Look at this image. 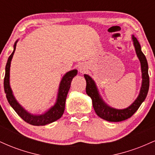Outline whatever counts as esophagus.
<instances>
[{"mask_svg": "<svg viewBox=\"0 0 155 155\" xmlns=\"http://www.w3.org/2000/svg\"><path fill=\"white\" fill-rule=\"evenodd\" d=\"M79 71L81 73H83L85 71V70H86V67H85V65H81L79 67Z\"/></svg>", "mask_w": 155, "mask_h": 155, "instance_id": "1", "label": "esophagus"}]
</instances>
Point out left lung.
<instances>
[{
    "label": "left lung",
    "instance_id": "left-lung-1",
    "mask_svg": "<svg viewBox=\"0 0 155 155\" xmlns=\"http://www.w3.org/2000/svg\"><path fill=\"white\" fill-rule=\"evenodd\" d=\"M133 40L137 56L140 60V65H141L142 85L139 95L134 101V103L128 108H124V109H115V108L108 106L101 98L93 80L87 74L84 75L87 82L86 92L92 98V106H93L95 113L101 118L107 120L108 122H121V121L127 120L130 117H132L140 107L143 101L145 100L148 93L149 87L148 63H147L145 55L140 49V45L138 41L135 36H133Z\"/></svg>",
    "mask_w": 155,
    "mask_h": 155
}]
</instances>
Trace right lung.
<instances>
[{"label":"right lung","instance_id":"obj_1","mask_svg":"<svg viewBox=\"0 0 155 155\" xmlns=\"http://www.w3.org/2000/svg\"><path fill=\"white\" fill-rule=\"evenodd\" d=\"M17 42L15 44L14 46V51L12 53V54L8 57V61H7L6 65V73H5L4 76V90L6 93V98L8 100V103L11 105L14 110L17 112V114L19 115L23 120L25 121L28 124H32L35 126H43L46 124L51 123L54 121L58 120L62 117L63 114L64 110H65V100L68 92L69 89L71 87V83L73 78L76 76L77 74V71L73 70L71 71L68 72L65 76H63L61 82H60V87H59V92H58V100H57L56 104L52 108H51L49 111L46 112L45 114L39 116H35L27 112L23 108L22 106L19 105L17 101L15 100V97L12 94V90H11L9 85V71H10V64L11 60L12 59L14 53L16 49V44Z\"/></svg>","mask_w":155,"mask_h":155}]
</instances>
